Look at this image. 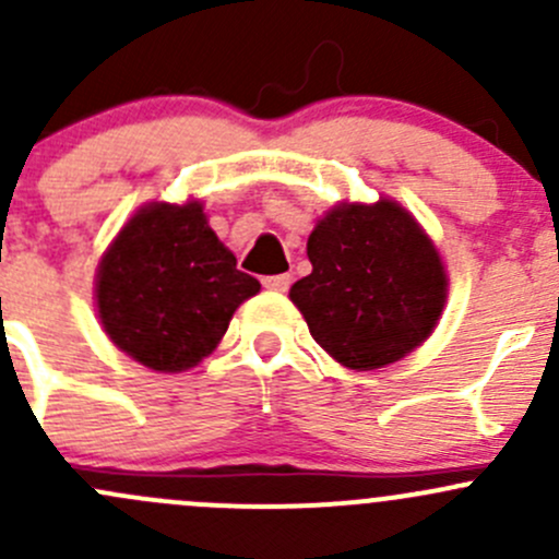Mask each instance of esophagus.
<instances>
[{
  "label": "esophagus",
  "mask_w": 559,
  "mask_h": 559,
  "mask_svg": "<svg viewBox=\"0 0 559 559\" xmlns=\"http://www.w3.org/2000/svg\"><path fill=\"white\" fill-rule=\"evenodd\" d=\"M264 289H273V292H286L292 286V275H267L262 278Z\"/></svg>",
  "instance_id": "1"
}]
</instances>
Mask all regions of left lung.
Segmentation results:
<instances>
[{
	"label": "left lung",
	"mask_w": 559,
	"mask_h": 559,
	"mask_svg": "<svg viewBox=\"0 0 559 559\" xmlns=\"http://www.w3.org/2000/svg\"><path fill=\"white\" fill-rule=\"evenodd\" d=\"M311 275L289 289L313 341L352 370L397 362L447 306L441 253L400 202H341L308 238Z\"/></svg>",
	"instance_id": "8db88e82"
}]
</instances>
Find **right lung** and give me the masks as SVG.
<instances>
[{"instance_id":"right-lung-1","label":"right lung","mask_w":559,"mask_h":559,"mask_svg":"<svg viewBox=\"0 0 559 559\" xmlns=\"http://www.w3.org/2000/svg\"><path fill=\"white\" fill-rule=\"evenodd\" d=\"M253 275L207 227L202 202H148L116 235L97 267L94 300L107 337L159 373L194 368L218 346Z\"/></svg>"}]
</instances>
